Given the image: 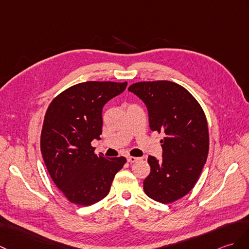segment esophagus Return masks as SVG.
Instances as JSON below:
<instances>
[{
  "label": "esophagus",
  "instance_id": "1",
  "mask_svg": "<svg viewBox=\"0 0 249 249\" xmlns=\"http://www.w3.org/2000/svg\"><path fill=\"white\" fill-rule=\"evenodd\" d=\"M139 159H140V158H138V157H132V156H128V157H127V161H128V162H130V163H134V162H136V161H138Z\"/></svg>",
  "mask_w": 249,
  "mask_h": 249
}]
</instances>
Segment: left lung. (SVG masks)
<instances>
[{"mask_svg":"<svg viewBox=\"0 0 249 249\" xmlns=\"http://www.w3.org/2000/svg\"><path fill=\"white\" fill-rule=\"evenodd\" d=\"M128 91L146 105L151 129L164 134L162 159L148 156L151 173L143 181L144 192L159 203H173L193 189L207 161L205 112L186 88L169 80L136 83Z\"/></svg>","mask_w":249,"mask_h":249,"instance_id":"8db88e82","label":"left lung"}]
</instances>
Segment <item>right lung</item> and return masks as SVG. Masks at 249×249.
Returning <instances> with one entry per match:
<instances>
[{"label": "right lung", "mask_w": 249, "mask_h": 249, "mask_svg": "<svg viewBox=\"0 0 249 249\" xmlns=\"http://www.w3.org/2000/svg\"><path fill=\"white\" fill-rule=\"evenodd\" d=\"M127 82H86L62 91L51 102L40 148L49 174L69 201L90 206L110 191L125 157L95 155L91 142L102 135L105 104L122 93Z\"/></svg>", "instance_id": "obj_1"}]
</instances>
